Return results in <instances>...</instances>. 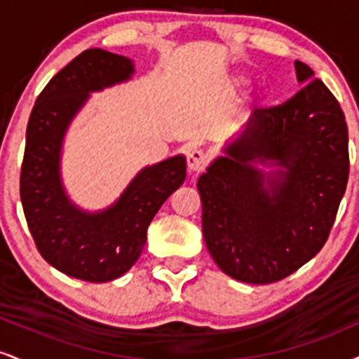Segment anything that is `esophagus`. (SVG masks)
Masks as SVG:
<instances>
[{"mask_svg": "<svg viewBox=\"0 0 359 359\" xmlns=\"http://www.w3.org/2000/svg\"><path fill=\"white\" fill-rule=\"evenodd\" d=\"M205 163H208V156L203 150H199V148H194V150L189 151L187 155V168L189 172H201L204 170Z\"/></svg>", "mask_w": 359, "mask_h": 359, "instance_id": "esophagus-1", "label": "esophagus"}]
</instances>
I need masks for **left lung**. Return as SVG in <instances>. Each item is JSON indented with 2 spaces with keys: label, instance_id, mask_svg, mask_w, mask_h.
<instances>
[{
  "label": "left lung",
  "instance_id": "left-lung-1",
  "mask_svg": "<svg viewBox=\"0 0 359 359\" xmlns=\"http://www.w3.org/2000/svg\"><path fill=\"white\" fill-rule=\"evenodd\" d=\"M304 88L257 109L199 177L203 234L229 277L265 285L288 277L327 241L349 177L348 126L339 102L304 62ZM273 161L265 176L255 163Z\"/></svg>",
  "mask_w": 359,
  "mask_h": 359
}]
</instances>
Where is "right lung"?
I'll return each instance as SVG.
<instances>
[{"label":"right lung","instance_id":"obj_1","mask_svg":"<svg viewBox=\"0 0 359 359\" xmlns=\"http://www.w3.org/2000/svg\"><path fill=\"white\" fill-rule=\"evenodd\" d=\"M126 57L89 48L52 77L36 97L27 126L20 197L35 246L53 269L102 283L125 275L147 241V229L172 192L185 180L182 155L145 167L102 212L69 203L60 184L62 140L90 90L130 79Z\"/></svg>","mask_w":359,"mask_h":359}]
</instances>
